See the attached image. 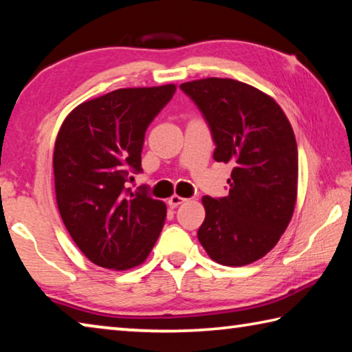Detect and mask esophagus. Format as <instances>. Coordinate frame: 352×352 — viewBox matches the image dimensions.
I'll return each mask as SVG.
<instances>
[{
  "instance_id": "esophagus-1",
  "label": "esophagus",
  "mask_w": 352,
  "mask_h": 352,
  "mask_svg": "<svg viewBox=\"0 0 352 352\" xmlns=\"http://www.w3.org/2000/svg\"><path fill=\"white\" fill-rule=\"evenodd\" d=\"M184 201H186V198H183V197H180V195H172L170 198H169V206L170 208H177V206H180V204L182 203H184Z\"/></svg>"
}]
</instances>
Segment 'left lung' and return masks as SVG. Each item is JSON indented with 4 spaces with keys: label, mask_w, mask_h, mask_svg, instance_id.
Returning a JSON list of instances; mask_svg holds the SVG:
<instances>
[{
    "label": "left lung",
    "mask_w": 352,
    "mask_h": 352,
    "mask_svg": "<svg viewBox=\"0 0 352 352\" xmlns=\"http://www.w3.org/2000/svg\"><path fill=\"white\" fill-rule=\"evenodd\" d=\"M209 126L215 162L234 164L226 197L201 198L206 217L197 237L214 261L243 266L277 245L297 198L298 152L276 101L231 78L180 85Z\"/></svg>",
    "instance_id": "left-lung-1"
}]
</instances>
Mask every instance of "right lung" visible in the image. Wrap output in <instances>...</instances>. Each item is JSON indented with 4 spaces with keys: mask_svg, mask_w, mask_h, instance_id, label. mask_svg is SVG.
<instances>
[{
    "mask_svg": "<svg viewBox=\"0 0 352 352\" xmlns=\"http://www.w3.org/2000/svg\"><path fill=\"white\" fill-rule=\"evenodd\" d=\"M174 92L175 85L117 89L75 107L56 137L60 215L80 251L101 267L143 263L162 232L166 204L127 183L143 170L144 133Z\"/></svg>",
    "mask_w": 352,
    "mask_h": 352,
    "instance_id": "right-lung-1",
    "label": "right lung"
}]
</instances>
